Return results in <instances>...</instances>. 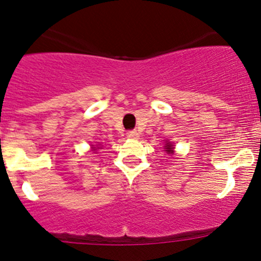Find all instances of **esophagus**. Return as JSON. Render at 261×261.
Instances as JSON below:
<instances>
[{
    "instance_id": "1",
    "label": "esophagus",
    "mask_w": 261,
    "mask_h": 261,
    "mask_svg": "<svg viewBox=\"0 0 261 261\" xmlns=\"http://www.w3.org/2000/svg\"><path fill=\"white\" fill-rule=\"evenodd\" d=\"M126 136L130 137V139H137V137H139V134H137L135 130H131V131H127Z\"/></svg>"
}]
</instances>
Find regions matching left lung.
Listing matches in <instances>:
<instances>
[{
    "instance_id": "left-lung-1",
    "label": "left lung",
    "mask_w": 261,
    "mask_h": 261,
    "mask_svg": "<svg viewBox=\"0 0 261 261\" xmlns=\"http://www.w3.org/2000/svg\"><path fill=\"white\" fill-rule=\"evenodd\" d=\"M166 151H167L168 153H172V150H173V145L172 144H166Z\"/></svg>"
}]
</instances>
